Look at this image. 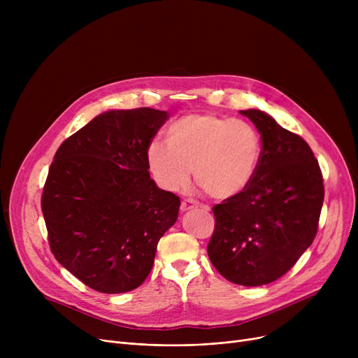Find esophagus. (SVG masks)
Instances as JSON below:
<instances>
[{
    "label": "esophagus",
    "instance_id": "esophagus-1",
    "mask_svg": "<svg viewBox=\"0 0 358 358\" xmlns=\"http://www.w3.org/2000/svg\"><path fill=\"white\" fill-rule=\"evenodd\" d=\"M199 206H200V203L196 201V200H193V199H184V200L181 201V210H182V212H187V210H192V209H194V208H199Z\"/></svg>",
    "mask_w": 358,
    "mask_h": 358
}]
</instances>
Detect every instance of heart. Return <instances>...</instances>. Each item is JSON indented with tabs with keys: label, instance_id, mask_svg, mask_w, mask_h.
Wrapping results in <instances>:
<instances>
[{
	"label": "heart",
	"instance_id": "1",
	"mask_svg": "<svg viewBox=\"0 0 358 358\" xmlns=\"http://www.w3.org/2000/svg\"><path fill=\"white\" fill-rule=\"evenodd\" d=\"M166 143L152 141L146 161L157 181L166 190H180L194 180L215 199H229L243 192L257 174L262 157L258 130L248 122L210 113H192L168 126Z\"/></svg>",
	"mask_w": 358,
	"mask_h": 358
}]
</instances>
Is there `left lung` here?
Returning a JSON list of instances; mask_svg holds the SVG:
<instances>
[{
    "label": "left lung",
    "mask_w": 358,
    "mask_h": 358,
    "mask_svg": "<svg viewBox=\"0 0 358 358\" xmlns=\"http://www.w3.org/2000/svg\"><path fill=\"white\" fill-rule=\"evenodd\" d=\"M241 115L258 129L262 157L247 189L213 206L208 254L224 278L254 287L285 275L310 247L325 189L303 138L259 110Z\"/></svg>",
    "instance_id": "8db88e82"
}]
</instances>
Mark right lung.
<instances>
[{
  "instance_id": "obj_1",
  "label": "right lung",
  "mask_w": 358,
  "mask_h": 358,
  "mask_svg": "<svg viewBox=\"0 0 358 358\" xmlns=\"http://www.w3.org/2000/svg\"><path fill=\"white\" fill-rule=\"evenodd\" d=\"M168 113L141 107L92 119L58 148L42 193L55 258L100 293L139 287L180 199L149 177L148 145Z\"/></svg>"
}]
</instances>
